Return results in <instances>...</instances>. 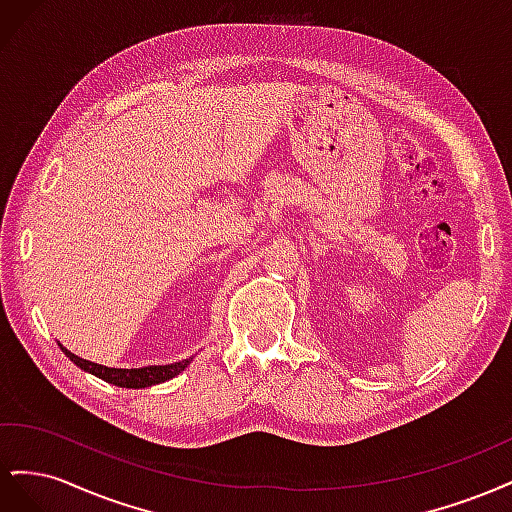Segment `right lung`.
Here are the masks:
<instances>
[{
	"label": "right lung",
	"mask_w": 512,
	"mask_h": 512,
	"mask_svg": "<svg viewBox=\"0 0 512 512\" xmlns=\"http://www.w3.org/2000/svg\"><path fill=\"white\" fill-rule=\"evenodd\" d=\"M61 350H64V354L74 365H79L81 369L89 371V374H94L115 386H126V389H145V386L166 382L170 378H175L177 374H181V371L190 365V361L185 359V361L170 363V365H149V367H141V369H117V367H106V365L85 361V359H81V356H76L70 350H66L64 346H61Z\"/></svg>",
	"instance_id": "right-lung-1"
}]
</instances>
